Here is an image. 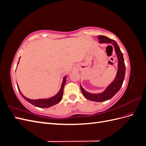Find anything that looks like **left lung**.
<instances>
[{
    "mask_svg": "<svg viewBox=\"0 0 146 146\" xmlns=\"http://www.w3.org/2000/svg\"><path fill=\"white\" fill-rule=\"evenodd\" d=\"M98 39L100 43L111 44L114 48V50H115L117 58L118 59V68L116 76L113 82L108 86L103 92H101L99 94L90 93V92L84 90L81 86L82 92L85 98L91 101L100 102H104L111 99L120 90L125 78V65L122 53L115 41L107 36H102V35L98 36Z\"/></svg>",
    "mask_w": 146,
    "mask_h": 146,
    "instance_id": "8db88e82",
    "label": "left lung"
}]
</instances>
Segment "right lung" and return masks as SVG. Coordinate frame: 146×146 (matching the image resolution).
Segmentation results:
<instances>
[{
    "label": "right lung",
    "instance_id": "right-lung-1",
    "mask_svg": "<svg viewBox=\"0 0 146 146\" xmlns=\"http://www.w3.org/2000/svg\"><path fill=\"white\" fill-rule=\"evenodd\" d=\"M66 76L63 78V80L62 84H61L60 90L58 91V93H57L55 96H53V97H52V98H48V99H36V100L28 99L27 98H25V97L21 93V92L18 87V85H17V88H18V90H19V92H20L21 95L23 97L25 100L29 102L31 104L35 105V107L42 108H49V107H52V106H53V105H55L57 104H58L61 100V99H62L63 95L64 86L66 82Z\"/></svg>",
    "mask_w": 146,
    "mask_h": 146
}]
</instances>
